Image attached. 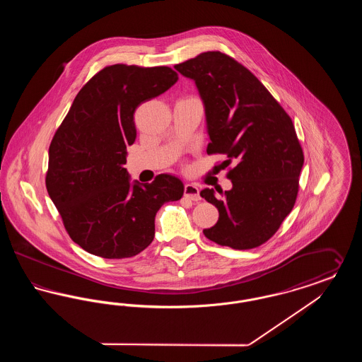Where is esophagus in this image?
Instances as JSON below:
<instances>
[{
    "mask_svg": "<svg viewBox=\"0 0 362 362\" xmlns=\"http://www.w3.org/2000/svg\"><path fill=\"white\" fill-rule=\"evenodd\" d=\"M185 197L187 198V199H191V201H201V195H199V189L197 186H194V185H186L185 186Z\"/></svg>",
    "mask_w": 362,
    "mask_h": 362,
    "instance_id": "1",
    "label": "esophagus"
}]
</instances>
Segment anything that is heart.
I'll list each match as a JSON object with an SVG mask.
<instances>
[{
	"mask_svg": "<svg viewBox=\"0 0 362 362\" xmlns=\"http://www.w3.org/2000/svg\"><path fill=\"white\" fill-rule=\"evenodd\" d=\"M187 99H194V98H187Z\"/></svg>",
	"mask_w": 362,
	"mask_h": 362,
	"instance_id": "obj_1",
	"label": "heart"
}]
</instances>
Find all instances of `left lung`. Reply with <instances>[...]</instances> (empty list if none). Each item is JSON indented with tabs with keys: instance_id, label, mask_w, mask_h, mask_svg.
<instances>
[{
	"instance_id": "8db88e82",
	"label": "left lung",
	"mask_w": 362,
	"mask_h": 362,
	"mask_svg": "<svg viewBox=\"0 0 362 362\" xmlns=\"http://www.w3.org/2000/svg\"><path fill=\"white\" fill-rule=\"evenodd\" d=\"M175 69L195 81L206 112L207 155L226 157L221 165L233 185L225 192L216 189L220 196L201 191L220 213L204 235L233 250L259 247L274 236L298 194L304 153L292 118L228 54L202 52Z\"/></svg>"
}]
</instances>
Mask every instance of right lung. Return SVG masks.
<instances>
[{"mask_svg": "<svg viewBox=\"0 0 362 362\" xmlns=\"http://www.w3.org/2000/svg\"><path fill=\"white\" fill-rule=\"evenodd\" d=\"M176 81L168 66H105L80 89L57 129L46 189L70 239L86 252L136 257L153 241L158 209L182 198L183 183L173 175L132 186L123 167L137 137V107Z\"/></svg>", "mask_w": 362, "mask_h": 362, "instance_id": "add662e5", "label": "right lung"}]
</instances>
